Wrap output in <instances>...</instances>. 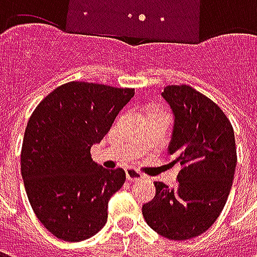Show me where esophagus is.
<instances>
[{"instance_id":"1","label":"esophagus","mask_w":257,"mask_h":257,"mask_svg":"<svg viewBox=\"0 0 257 257\" xmlns=\"http://www.w3.org/2000/svg\"><path fill=\"white\" fill-rule=\"evenodd\" d=\"M126 172V179H128L129 182H136V180H142V179H145V175H142L139 171H136L134 168H129L125 171Z\"/></svg>"}]
</instances>
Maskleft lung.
Instances as JSON below:
<instances>
[{
  "instance_id": "obj_1",
  "label": "left lung",
  "mask_w": 257,
  "mask_h": 257,
  "mask_svg": "<svg viewBox=\"0 0 257 257\" xmlns=\"http://www.w3.org/2000/svg\"><path fill=\"white\" fill-rule=\"evenodd\" d=\"M162 97L175 115L168 147L179 165L178 186L154 182L156 197L143 205L147 224L162 237L184 241L198 237L226 205L237 165L231 122L220 107L189 85H169Z\"/></svg>"
}]
</instances>
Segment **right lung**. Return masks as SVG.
<instances>
[{"instance_id":"obj_1","label":"right lung","mask_w":257,"mask_h":257,"mask_svg":"<svg viewBox=\"0 0 257 257\" xmlns=\"http://www.w3.org/2000/svg\"><path fill=\"white\" fill-rule=\"evenodd\" d=\"M134 96L129 88L73 81L52 90L31 114L22 178L38 220L59 239L84 241L106 224L108 199L125 183V172L97 165L90 147Z\"/></svg>"}]
</instances>
